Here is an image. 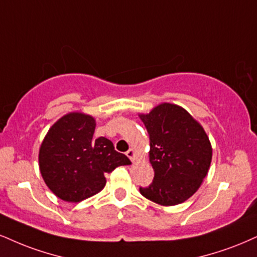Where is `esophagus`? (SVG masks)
I'll return each mask as SVG.
<instances>
[{
	"instance_id": "obj_1",
	"label": "esophagus",
	"mask_w": 257,
	"mask_h": 257,
	"mask_svg": "<svg viewBox=\"0 0 257 257\" xmlns=\"http://www.w3.org/2000/svg\"><path fill=\"white\" fill-rule=\"evenodd\" d=\"M126 157H128V158L131 159L133 163H134L135 160L138 159V156H137V151H135L134 148H131V150H129L128 152H126Z\"/></svg>"
}]
</instances>
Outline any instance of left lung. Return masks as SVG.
Returning a JSON list of instances; mask_svg holds the SVG:
<instances>
[{"instance_id": "8db88e82", "label": "left lung", "mask_w": 257, "mask_h": 257, "mask_svg": "<svg viewBox=\"0 0 257 257\" xmlns=\"http://www.w3.org/2000/svg\"><path fill=\"white\" fill-rule=\"evenodd\" d=\"M150 137L154 178L140 193L160 206H176L196 193L208 174L212 145L203 126L177 104L162 103L139 113Z\"/></svg>"}]
</instances>
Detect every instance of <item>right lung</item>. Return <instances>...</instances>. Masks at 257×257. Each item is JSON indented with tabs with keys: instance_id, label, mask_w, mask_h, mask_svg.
<instances>
[{
	"instance_id": "obj_1",
	"label": "right lung",
	"mask_w": 257,
	"mask_h": 257,
	"mask_svg": "<svg viewBox=\"0 0 257 257\" xmlns=\"http://www.w3.org/2000/svg\"><path fill=\"white\" fill-rule=\"evenodd\" d=\"M95 118L81 111L68 112L46 133L39 147V170L52 193L67 202H80L106 184L105 174L131 165L109 139H93Z\"/></svg>"
}]
</instances>
